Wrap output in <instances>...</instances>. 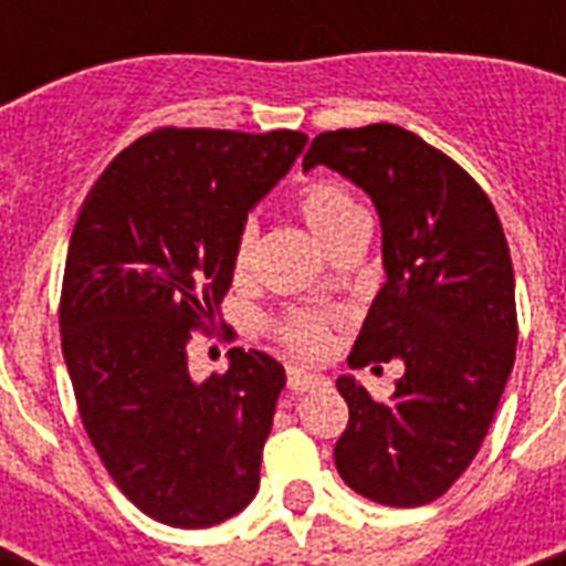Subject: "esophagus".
Instances as JSON below:
<instances>
[{
    "instance_id": "obj_1",
    "label": "esophagus",
    "mask_w": 566,
    "mask_h": 566,
    "mask_svg": "<svg viewBox=\"0 0 566 566\" xmlns=\"http://www.w3.org/2000/svg\"><path fill=\"white\" fill-rule=\"evenodd\" d=\"M323 385V376L317 373H308V370H300V367H291L287 370V387H291L293 394H305L311 387Z\"/></svg>"
}]
</instances>
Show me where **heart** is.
<instances>
[{"instance_id":"heart-1","label":"heart","mask_w":566,"mask_h":566,"mask_svg":"<svg viewBox=\"0 0 566 566\" xmlns=\"http://www.w3.org/2000/svg\"><path fill=\"white\" fill-rule=\"evenodd\" d=\"M296 211H300L302 222L311 229V234L328 252L367 226V213H364L361 205L355 202V196L335 179L308 181L296 196ZM255 258L258 229L255 222H247L238 231V240H234V258H231L234 275L247 279L252 273V266H255ZM282 337L284 344L302 355H319L326 349V326L314 314H296V317L287 319L282 326Z\"/></svg>"}]
</instances>
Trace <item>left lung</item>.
<instances>
[{
	"instance_id": "8db88e82",
	"label": "left lung",
	"mask_w": 566,
	"mask_h": 566,
	"mask_svg": "<svg viewBox=\"0 0 566 566\" xmlns=\"http://www.w3.org/2000/svg\"><path fill=\"white\" fill-rule=\"evenodd\" d=\"M319 164L370 196L381 222L387 282L349 367L405 364L387 402H376L355 376L337 378L349 405L337 473L378 505L417 509L443 496L470 467L514 370L509 240L484 190L405 128L323 132L302 170Z\"/></svg>"
}]
</instances>
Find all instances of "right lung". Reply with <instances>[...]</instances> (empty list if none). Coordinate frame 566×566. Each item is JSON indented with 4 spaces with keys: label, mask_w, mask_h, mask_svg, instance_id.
<instances>
[{
    "label": "right lung",
    "mask_w": 566,
    "mask_h": 566,
    "mask_svg": "<svg viewBox=\"0 0 566 566\" xmlns=\"http://www.w3.org/2000/svg\"><path fill=\"white\" fill-rule=\"evenodd\" d=\"M305 144L302 132L158 128L105 167L75 220L66 373L111 479L164 526H217L255 500L284 367L231 349L229 370L196 381L188 340L220 317L238 231Z\"/></svg>",
    "instance_id": "1"
}]
</instances>
